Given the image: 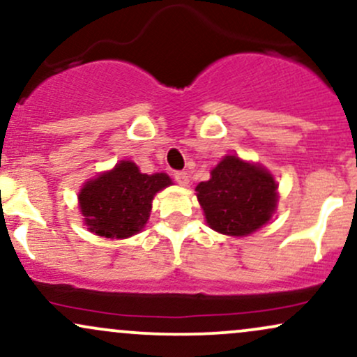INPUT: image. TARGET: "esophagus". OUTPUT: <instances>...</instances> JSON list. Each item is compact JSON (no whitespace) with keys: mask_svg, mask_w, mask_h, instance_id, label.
<instances>
[{"mask_svg":"<svg viewBox=\"0 0 357 357\" xmlns=\"http://www.w3.org/2000/svg\"><path fill=\"white\" fill-rule=\"evenodd\" d=\"M173 176L174 181L178 183L179 186H188V184H190V176H188L186 171H176Z\"/></svg>","mask_w":357,"mask_h":357,"instance_id":"34e87169","label":"esophagus"}]
</instances>
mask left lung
<instances>
[{
    "instance_id": "left-lung-1",
    "label": "left lung",
    "mask_w": 357,
    "mask_h": 357,
    "mask_svg": "<svg viewBox=\"0 0 357 357\" xmlns=\"http://www.w3.org/2000/svg\"><path fill=\"white\" fill-rule=\"evenodd\" d=\"M204 218L215 231L247 236L272 218L277 208V183L264 166L238 155H225L211 178L196 186Z\"/></svg>"
}]
</instances>
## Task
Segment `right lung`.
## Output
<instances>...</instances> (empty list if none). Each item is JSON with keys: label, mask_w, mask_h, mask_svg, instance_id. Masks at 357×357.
<instances>
[{"label": "right lung", "mask_w": 357, "mask_h": 357, "mask_svg": "<svg viewBox=\"0 0 357 357\" xmlns=\"http://www.w3.org/2000/svg\"><path fill=\"white\" fill-rule=\"evenodd\" d=\"M173 184L166 173L142 174L132 161H121L84 184L79 208L89 231L110 240L129 238L144 228L155 192Z\"/></svg>", "instance_id": "1"}]
</instances>
